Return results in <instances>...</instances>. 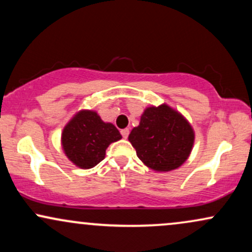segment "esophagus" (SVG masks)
Instances as JSON below:
<instances>
[{
    "label": "esophagus",
    "instance_id": "1",
    "mask_svg": "<svg viewBox=\"0 0 252 252\" xmlns=\"http://www.w3.org/2000/svg\"><path fill=\"white\" fill-rule=\"evenodd\" d=\"M129 129H123V130H121V134H122V136H123V138H128V136H129Z\"/></svg>",
    "mask_w": 252,
    "mask_h": 252
}]
</instances>
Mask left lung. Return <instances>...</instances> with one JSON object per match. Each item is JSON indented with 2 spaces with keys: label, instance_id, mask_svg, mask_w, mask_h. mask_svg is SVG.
Masks as SVG:
<instances>
[{
  "label": "left lung",
  "instance_id": "1",
  "mask_svg": "<svg viewBox=\"0 0 252 252\" xmlns=\"http://www.w3.org/2000/svg\"><path fill=\"white\" fill-rule=\"evenodd\" d=\"M128 140L144 166L167 173L186 162L194 146L195 132L180 111L162 103L144 109L140 124L131 130Z\"/></svg>",
  "mask_w": 252,
  "mask_h": 252
}]
</instances>
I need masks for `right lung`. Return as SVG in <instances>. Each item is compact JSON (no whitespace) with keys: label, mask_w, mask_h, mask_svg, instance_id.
<instances>
[{"label":"right lung","mask_w":252,"mask_h":252,"mask_svg":"<svg viewBox=\"0 0 252 252\" xmlns=\"http://www.w3.org/2000/svg\"><path fill=\"white\" fill-rule=\"evenodd\" d=\"M121 138L116 126L104 122L97 111L82 109L63 126L62 148L74 166L90 169L104 160L108 147Z\"/></svg>","instance_id":"1"}]
</instances>
